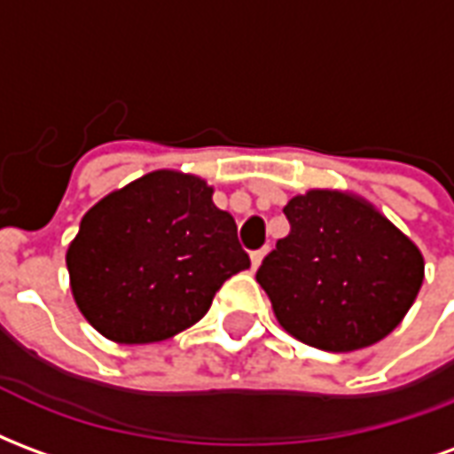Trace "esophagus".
I'll return each instance as SVG.
<instances>
[{"label": "esophagus", "instance_id": "1", "mask_svg": "<svg viewBox=\"0 0 454 454\" xmlns=\"http://www.w3.org/2000/svg\"><path fill=\"white\" fill-rule=\"evenodd\" d=\"M267 255V247H260V250H255V253H250V262H253V270H257L260 267V262H262V257Z\"/></svg>", "mask_w": 454, "mask_h": 454}]
</instances>
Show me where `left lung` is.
<instances>
[{
  "instance_id": "1",
  "label": "left lung",
  "mask_w": 454,
  "mask_h": 454,
  "mask_svg": "<svg viewBox=\"0 0 454 454\" xmlns=\"http://www.w3.org/2000/svg\"><path fill=\"white\" fill-rule=\"evenodd\" d=\"M289 236L257 270L277 321L318 350L370 348L409 314L423 285V255L367 199L309 189L285 207Z\"/></svg>"
}]
</instances>
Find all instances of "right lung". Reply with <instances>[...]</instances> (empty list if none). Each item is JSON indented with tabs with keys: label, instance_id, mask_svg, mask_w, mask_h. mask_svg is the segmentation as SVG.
Here are the masks:
<instances>
[{
	"label": "right lung",
	"instance_id": "add662e5",
	"mask_svg": "<svg viewBox=\"0 0 454 454\" xmlns=\"http://www.w3.org/2000/svg\"><path fill=\"white\" fill-rule=\"evenodd\" d=\"M207 179L155 169L114 189L67 247L74 304L114 342L145 345L187 331L228 277L250 267Z\"/></svg>",
	"mask_w": 454,
	"mask_h": 454
}]
</instances>
